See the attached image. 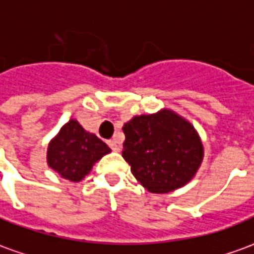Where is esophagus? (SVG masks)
I'll list each match as a JSON object with an SVG mask.
<instances>
[{
	"label": "esophagus",
	"instance_id": "34e87169",
	"mask_svg": "<svg viewBox=\"0 0 254 254\" xmlns=\"http://www.w3.org/2000/svg\"><path fill=\"white\" fill-rule=\"evenodd\" d=\"M109 146H110V149L115 150V152H119L120 148H122V146H120V142L117 141L116 138H115V139H112V141H109Z\"/></svg>",
	"mask_w": 254,
	"mask_h": 254
}]
</instances>
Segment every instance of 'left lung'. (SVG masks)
<instances>
[{"label":"left lung","mask_w":254,"mask_h":254,"mask_svg":"<svg viewBox=\"0 0 254 254\" xmlns=\"http://www.w3.org/2000/svg\"><path fill=\"white\" fill-rule=\"evenodd\" d=\"M124 160L152 193H167L190 183L203 160L195 127L171 109L134 116L123 126Z\"/></svg>","instance_id":"obj_1"}]
</instances>
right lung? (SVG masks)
I'll return each instance as SVG.
<instances>
[{
	"label": "right lung",
	"instance_id": "obj_1",
	"mask_svg": "<svg viewBox=\"0 0 254 254\" xmlns=\"http://www.w3.org/2000/svg\"><path fill=\"white\" fill-rule=\"evenodd\" d=\"M109 152L102 139L84 130L76 119H70L48 144L47 163L62 178L78 183Z\"/></svg>",
	"mask_w": 254,
	"mask_h": 254
}]
</instances>
